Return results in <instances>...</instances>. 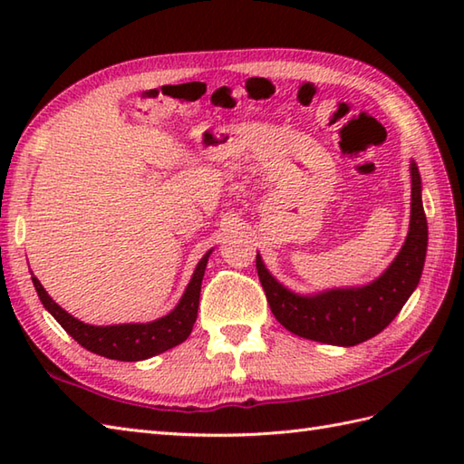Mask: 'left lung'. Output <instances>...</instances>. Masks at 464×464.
<instances>
[{"label":"left lung","mask_w":464,"mask_h":464,"mask_svg":"<svg viewBox=\"0 0 464 464\" xmlns=\"http://www.w3.org/2000/svg\"><path fill=\"white\" fill-rule=\"evenodd\" d=\"M411 227L397 259L377 281L359 289H333L314 297L287 291L265 269L257 255V275L271 313L299 337L353 347L379 334L397 317L419 285L427 255V217L420 201V175L411 163Z\"/></svg>","instance_id":"8db88e82"}]
</instances>
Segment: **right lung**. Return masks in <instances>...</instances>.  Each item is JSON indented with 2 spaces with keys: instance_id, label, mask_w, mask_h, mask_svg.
<instances>
[{
  "instance_id": "1",
  "label": "right lung",
  "mask_w": 464,
  "mask_h": 464,
  "mask_svg": "<svg viewBox=\"0 0 464 464\" xmlns=\"http://www.w3.org/2000/svg\"><path fill=\"white\" fill-rule=\"evenodd\" d=\"M209 253H207L199 261V265H197L193 279L187 285L179 304H177L167 317L145 324L133 323L111 324V327H93V324H85L59 307V304L45 293L42 283L37 281L34 273L32 281L35 285L39 299L44 303V307L53 314V319L62 324L82 347L115 361H143L153 357V354H160L167 349L175 347V344H179L189 337L197 319V309H199L201 281Z\"/></svg>"
}]
</instances>
